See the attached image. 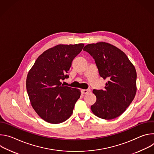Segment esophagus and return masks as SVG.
I'll return each instance as SVG.
<instances>
[{
    "label": "esophagus",
    "mask_w": 154,
    "mask_h": 154,
    "mask_svg": "<svg viewBox=\"0 0 154 154\" xmlns=\"http://www.w3.org/2000/svg\"><path fill=\"white\" fill-rule=\"evenodd\" d=\"M81 92L83 94H88L89 93H90L91 90H82Z\"/></svg>",
    "instance_id": "esophagus-1"
}]
</instances>
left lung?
Masks as SVG:
<instances>
[{"label":"left lung","instance_id":"1","mask_svg":"<svg viewBox=\"0 0 154 154\" xmlns=\"http://www.w3.org/2000/svg\"><path fill=\"white\" fill-rule=\"evenodd\" d=\"M83 51L95 60L100 76L108 79L105 90H93L96 102L91 106L96 116L109 120L122 115L137 93V72L125 54L105 42L89 44Z\"/></svg>","mask_w":154,"mask_h":154}]
</instances>
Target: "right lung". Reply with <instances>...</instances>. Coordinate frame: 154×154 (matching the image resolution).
I'll list each match as a JSON object with an SVG mask.
<instances>
[{"mask_svg": "<svg viewBox=\"0 0 154 154\" xmlns=\"http://www.w3.org/2000/svg\"><path fill=\"white\" fill-rule=\"evenodd\" d=\"M84 44L58 45L41 54L28 72L26 88L30 103L38 115L51 124L66 121L72 114L80 90L61 85L74 58Z\"/></svg>", "mask_w": 154, "mask_h": 154, "instance_id": "right-lung-1", "label": "right lung"}]
</instances>
